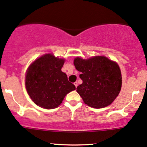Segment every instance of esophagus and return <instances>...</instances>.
Returning a JSON list of instances; mask_svg holds the SVG:
<instances>
[{"label": "esophagus", "instance_id": "34e87169", "mask_svg": "<svg viewBox=\"0 0 147 147\" xmlns=\"http://www.w3.org/2000/svg\"><path fill=\"white\" fill-rule=\"evenodd\" d=\"M74 84V86H76V88H77V86H78V83H77V82H75Z\"/></svg>", "mask_w": 147, "mask_h": 147}]
</instances>
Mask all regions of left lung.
I'll return each mask as SVG.
<instances>
[{
  "label": "left lung",
  "instance_id": "left-lung-1",
  "mask_svg": "<svg viewBox=\"0 0 147 147\" xmlns=\"http://www.w3.org/2000/svg\"><path fill=\"white\" fill-rule=\"evenodd\" d=\"M76 69L80 71L83 83L76 91L84 103L95 109L110 105L119 94L122 77L119 66L105 56H95L87 59H74Z\"/></svg>",
  "mask_w": 147,
  "mask_h": 147
}]
</instances>
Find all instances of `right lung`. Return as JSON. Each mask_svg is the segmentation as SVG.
<instances>
[{"instance_id":"add662e5","label":"right lung","mask_w":147,"mask_h":147,"mask_svg":"<svg viewBox=\"0 0 147 147\" xmlns=\"http://www.w3.org/2000/svg\"><path fill=\"white\" fill-rule=\"evenodd\" d=\"M64 59L45 54L36 59L28 68L25 86L28 94L36 105L51 109L59 107L69 92L76 87L61 71Z\"/></svg>"}]
</instances>
